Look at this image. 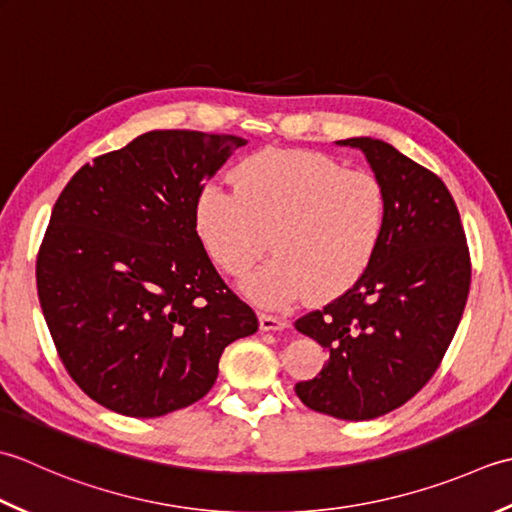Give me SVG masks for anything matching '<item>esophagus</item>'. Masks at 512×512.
Masks as SVG:
<instances>
[{
    "instance_id": "34e87169",
    "label": "esophagus",
    "mask_w": 512,
    "mask_h": 512,
    "mask_svg": "<svg viewBox=\"0 0 512 512\" xmlns=\"http://www.w3.org/2000/svg\"><path fill=\"white\" fill-rule=\"evenodd\" d=\"M260 329L263 331H283L287 327V322L278 316H269V314H260Z\"/></svg>"
}]
</instances>
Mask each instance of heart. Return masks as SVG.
I'll use <instances>...</instances> for the list:
<instances>
[{"instance_id": "1", "label": "heart", "mask_w": 512, "mask_h": 512, "mask_svg": "<svg viewBox=\"0 0 512 512\" xmlns=\"http://www.w3.org/2000/svg\"><path fill=\"white\" fill-rule=\"evenodd\" d=\"M238 190L210 183L196 196L203 245L227 274L243 276L245 291L265 307L300 296L331 300L367 271L387 225V196L367 172L318 152L265 150L236 170Z\"/></svg>"}]
</instances>
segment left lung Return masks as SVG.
<instances>
[{"instance_id": "left-lung-1", "label": "left lung", "mask_w": 512, "mask_h": 512, "mask_svg": "<svg viewBox=\"0 0 512 512\" xmlns=\"http://www.w3.org/2000/svg\"><path fill=\"white\" fill-rule=\"evenodd\" d=\"M336 143L371 165L387 196V225L358 283L296 320L329 353L296 395L318 413L360 422L398 409L440 367L466 307L471 258L442 179L380 139Z\"/></svg>"}]
</instances>
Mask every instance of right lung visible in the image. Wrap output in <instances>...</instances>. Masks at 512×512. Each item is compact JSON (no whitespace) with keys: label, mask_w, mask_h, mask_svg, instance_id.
<instances>
[{"label":"right lung","mask_w":512,"mask_h":512,"mask_svg":"<svg viewBox=\"0 0 512 512\" xmlns=\"http://www.w3.org/2000/svg\"><path fill=\"white\" fill-rule=\"evenodd\" d=\"M245 143L145 132L83 165L52 207L39 305L70 378L106 409H185L214 387L227 344L256 333L196 234L198 192Z\"/></svg>","instance_id":"add662e5"}]
</instances>
